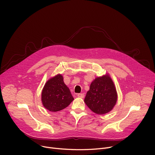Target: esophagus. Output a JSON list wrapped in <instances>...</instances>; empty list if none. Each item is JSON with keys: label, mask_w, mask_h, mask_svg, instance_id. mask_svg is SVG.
<instances>
[{"label": "esophagus", "mask_w": 155, "mask_h": 155, "mask_svg": "<svg viewBox=\"0 0 155 155\" xmlns=\"http://www.w3.org/2000/svg\"><path fill=\"white\" fill-rule=\"evenodd\" d=\"M77 96H78V97H80V98H84L85 95H84V94H83V93H80V94H77Z\"/></svg>", "instance_id": "esophagus-1"}]
</instances>
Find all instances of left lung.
Here are the masks:
<instances>
[{"label": "left lung", "mask_w": 155, "mask_h": 155, "mask_svg": "<svg viewBox=\"0 0 155 155\" xmlns=\"http://www.w3.org/2000/svg\"><path fill=\"white\" fill-rule=\"evenodd\" d=\"M117 94L112 80L107 74L97 77L91 83L84 102L97 114L110 112L116 104Z\"/></svg>", "instance_id": "obj_1"}]
</instances>
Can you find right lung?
<instances>
[{
    "instance_id": "right-lung-1",
    "label": "right lung",
    "mask_w": 155,
    "mask_h": 155,
    "mask_svg": "<svg viewBox=\"0 0 155 155\" xmlns=\"http://www.w3.org/2000/svg\"><path fill=\"white\" fill-rule=\"evenodd\" d=\"M73 101V97L61 75L58 74L47 81L41 93L42 104L46 109L59 111L68 107Z\"/></svg>"
}]
</instances>
